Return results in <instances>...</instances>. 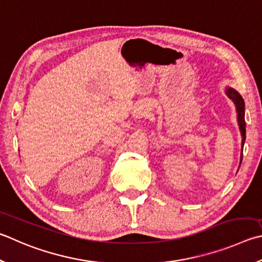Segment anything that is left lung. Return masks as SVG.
Listing matches in <instances>:
<instances>
[{
  "label": "left lung",
  "mask_w": 262,
  "mask_h": 262,
  "mask_svg": "<svg viewBox=\"0 0 262 262\" xmlns=\"http://www.w3.org/2000/svg\"><path fill=\"white\" fill-rule=\"evenodd\" d=\"M226 94L227 96L230 99H232V102L235 103L236 105V111H237V119H238V125H239V129H241V134H242V151H243V146H244V142H245V104H244V99L241 95L236 92L235 89L232 88H227L226 89ZM242 159H243V152L241 155V163Z\"/></svg>",
  "instance_id": "1"
}]
</instances>
